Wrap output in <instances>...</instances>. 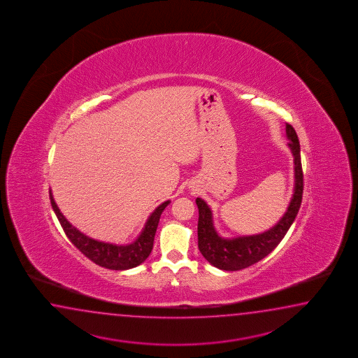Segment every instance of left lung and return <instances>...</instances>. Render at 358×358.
<instances>
[{"label": "left lung", "instance_id": "8db88e82", "mask_svg": "<svg viewBox=\"0 0 358 358\" xmlns=\"http://www.w3.org/2000/svg\"><path fill=\"white\" fill-rule=\"evenodd\" d=\"M286 134L289 140L287 146L294 155V194L286 213L272 229L262 234L250 235V236L221 238L215 230L212 210L208 207V204L206 203L203 199L196 198V203L199 210L198 248L204 258L218 269L238 271L258 263L259 260L266 258V255L280 244V240L285 238L291 224H294V218L297 216V212L301 206L303 174H302L300 142L294 127L288 123L286 124Z\"/></svg>", "mask_w": 358, "mask_h": 358}]
</instances>
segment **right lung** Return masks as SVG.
<instances>
[{"instance_id": "1", "label": "right lung", "mask_w": 358, "mask_h": 358, "mask_svg": "<svg viewBox=\"0 0 358 358\" xmlns=\"http://www.w3.org/2000/svg\"><path fill=\"white\" fill-rule=\"evenodd\" d=\"M50 199L52 208L55 210L57 218L62 226L64 234L67 235V238H70L71 243L95 264L104 266L108 269H113V271L131 269L134 266H140L141 263L148 259L154 246L155 234H156L162 210H165V207L170 203V201L164 202L150 215L140 236L136 238L134 243L127 245H115V244H109V243L99 241L95 238L86 236L66 220L55 202L50 190Z\"/></svg>"}]
</instances>
